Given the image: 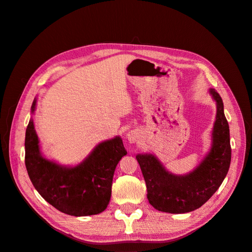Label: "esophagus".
Here are the masks:
<instances>
[{"mask_svg":"<svg viewBox=\"0 0 252 252\" xmlns=\"http://www.w3.org/2000/svg\"><path fill=\"white\" fill-rule=\"evenodd\" d=\"M127 139L130 143H135L139 139V132L136 130H130L127 133Z\"/></svg>","mask_w":252,"mask_h":252,"instance_id":"1","label":"esophagus"}]
</instances>
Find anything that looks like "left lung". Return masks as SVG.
Returning <instances> with one entry per match:
<instances>
[{"label": "left lung", "mask_w": 252, "mask_h": 252, "mask_svg": "<svg viewBox=\"0 0 252 252\" xmlns=\"http://www.w3.org/2000/svg\"><path fill=\"white\" fill-rule=\"evenodd\" d=\"M217 104V116L211 132V147L196 168L187 174L167 170L152 154H139L147 187V199L156 209L169 213H186L200 208L222 184L231 161L229 125L224 113L222 97L210 88Z\"/></svg>", "instance_id": "obj_1"}]
</instances>
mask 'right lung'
<instances>
[{
  "instance_id": "1",
  "label": "right lung",
  "mask_w": 252,
  "mask_h": 252,
  "mask_svg": "<svg viewBox=\"0 0 252 252\" xmlns=\"http://www.w3.org/2000/svg\"><path fill=\"white\" fill-rule=\"evenodd\" d=\"M35 107L36 97L32 113ZM126 155L121 136H116L97 144L78 165L64 166L42 155L32 118L26 129L25 165L29 179L45 201L69 216H93L107 208L114 170Z\"/></svg>"
}]
</instances>
